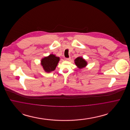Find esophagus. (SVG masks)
Returning <instances> with one entry per match:
<instances>
[{"label":"esophagus","mask_w":130,"mask_h":130,"mask_svg":"<svg viewBox=\"0 0 130 130\" xmlns=\"http://www.w3.org/2000/svg\"><path fill=\"white\" fill-rule=\"evenodd\" d=\"M70 59H71V58H70V57H69V58H65V60H67V61L70 60Z\"/></svg>","instance_id":"1"}]
</instances>
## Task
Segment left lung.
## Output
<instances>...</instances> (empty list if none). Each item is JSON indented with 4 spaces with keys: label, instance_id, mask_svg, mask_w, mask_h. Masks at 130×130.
Instances as JSON below:
<instances>
[{
    "label": "left lung",
    "instance_id": "1",
    "mask_svg": "<svg viewBox=\"0 0 130 130\" xmlns=\"http://www.w3.org/2000/svg\"><path fill=\"white\" fill-rule=\"evenodd\" d=\"M74 63L77 67L79 69L85 67L87 65V62L82 57H78L74 60Z\"/></svg>",
    "mask_w": 130,
    "mask_h": 130
}]
</instances>
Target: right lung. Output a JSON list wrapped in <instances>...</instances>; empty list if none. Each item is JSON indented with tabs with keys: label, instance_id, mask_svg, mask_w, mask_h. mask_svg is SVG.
Masks as SVG:
<instances>
[{
	"label": "right lung",
	"instance_id": "right-lung-1",
	"mask_svg": "<svg viewBox=\"0 0 130 130\" xmlns=\"http://www.w3.org/2000/svg\"><path fill=\"white\" fill-rule=\"evenodd\" d=\"M59 57L53 54H51L47 57H45L41 60V64L44 71L50 73L56 69L57 64L59 61Z\"/></svg>",
	"mask_w": 130,
	"mask_h": 130
}]
</instances>
